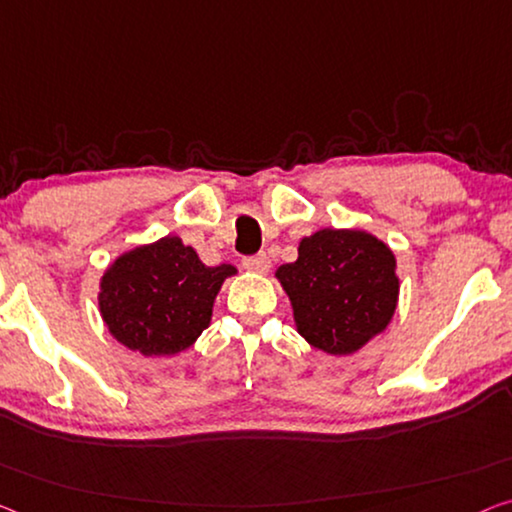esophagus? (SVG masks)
<instances>
[{
    "label": "esophagus",
    "instance_id": "obj_1",
    "mask_svg": "<svg viewBox=\"0 0 512 512\" xmlns=\"http://www.w3.org/2000/svg\"><path fill=\"white\" fill-rule=\"evenodd\" d=\"M243 269L250 271V273H259V276H264V273L271 271V259L262 255H255V257H248L243 259Z\"/></svg>",
    "mask_w": 512,
    "mask_h": 512
}]
</instances>
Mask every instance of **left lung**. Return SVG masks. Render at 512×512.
<instances>
[{"instance_id": "1", "label": "left lung", "mask_w": 512, "mask_h": 512, "mask_svg": "<svg viewBox=\"0 0 512 512\" xmlns=\"http://www.w3.org/2000/svg\"><path fill=\"white\" fill-rule=\"evenodd\" d=\"M308 345L331 356L361 352L391 324L400 299L395 253L358 227H324L299 243V257L276 271Z\"/></svg>"}]
</instances>
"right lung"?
I'll return each mask as SVG.
<instances>
[{
    "instance_id": "obj_1",
    "label": "right lung",
    "mask_w": 512,
    "mask_h": 512,
    "mask_svg": "<svg viewBox=\"0 0 512 512\" xmlns=\"http://www.w3.org/2000/svg\"><path fill=\"white\" fill-rule=\"evenodd\" d=\"M232 264L207 266L179 236L121 253L98 282V310L119 345L142 356H174L209 329Z\"/></svg>"
}]
</instances>
